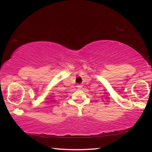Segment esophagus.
Instances as JSON below:
<instances>
[{
  "label": "esophagus",
  "mask_w": 152,
  "mask_h": 152,
  "mask_svg": "<svg viewBox=\"0 0 152 152\" xmlns=\"http://www.w3.org/2000/svg\"><path fill=\"white\" fill-rule=\"evenodd\" d=\"M82 87H83V86H82L81 85H77V88H78V89H81V88H82Z\"/></svg>",
  "instance_id": "1"
}]
</instances>
